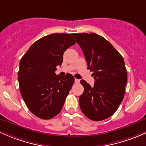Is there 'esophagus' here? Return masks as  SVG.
Returning a JSON list of instances; mask_svg holds the SVG:
<instances>
[{
    "mask_svg": "<svg viewBox=\"0 0 146 146\" xmlns=\"http://www.w3.org/2000/svg\"><path fill=\"white\" fill-rule=\"evenodd\" d=\"M75 82H76V83H79V82H80V80L75 78Z\"/></svg>",
    "mask_w": 146,
    "mask_h": 146,
    "instance_id": "obj_1",
    "label": "esophagus"
}]
</instances>
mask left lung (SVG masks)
Returning a JSON list of instances; mask_svg holds the SVG:
<instances>
[{
    "label": "left lung",
    "mask_w": 146,
    "mask_h": 146,
    "mask_svg": "<svg viewBox=\"0 0 146 146\" xmlns=\"http://www.w3.org/2000/svg\"><path fill=\"white\" fill-rule=\"evenodd\" d=\"M83 51L87 69L93 72L94 85L80 80L84 92L79 97L80 109L89 119L101 121L117 109L125 96L127 69L122 55L104 37L96 33L72 34Z\"/></svg>",
    "instance_id": "obj_1"
}]
</instances>
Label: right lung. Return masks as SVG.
<instances>
[{
    "label": "right lung",
    "mask_w": 146,
    "mask_h": 146,
    "mask_svg": "<svg viewBox=\"0 0 146 146\" xmlns=\"http://www.w3.org/2000/svg\"><path fill=\"white\" fill-rule=\"evenodd\" d=\"M76 43L71 35L53 33L38 40L22 56L18 81L26 105L33 115L51 119L60 113L72 85L71 74L56 75L64 52Z\"/></svg>",
    "instance_id": "1"
}]
</instances>
